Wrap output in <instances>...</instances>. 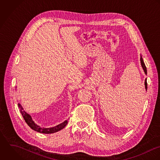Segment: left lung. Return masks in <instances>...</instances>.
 I'll list each match as a JSON object with an SVG mask.
<instances>
[{
    "instance_id": "8db88e82",
    "label": "left lung",
    "mask_w": 160,
    "mask_h": 160,
    "mask_svg": "<svg viewBox=\"0 0 160 160\" xmlns=\"http://www.w3.org/2000/svg\"><path fill=\"white\" fill-rule=\"evenodd\" d=\"M140 62H141V65H142V68H143V70H144L145 73L147 75V67H146V66H145V63H144V62H143V59H142V56H140ZM145 90H146V91H147V78H145Z\"/></svg>"
}]
</instances>
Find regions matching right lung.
I'll list each match as a JSON object with an SVG mask.
<instances>
[{
    "label": "right lung",
    "instance_id": "obj_1",
    "mask_svg": "<svg viewBox=\"0 0 160 160\" xmlns=\"http://www.w3.org/2000/svg\"><path fill=\"white\" fill-rule=\"evenodd\" d=\"M18 108L20 109V112L24 119V120L25 121V122H27V124L29 126V127L31 128L32 130L40 132V133H55L56 132H58L61 130H62V128H64L66 125L68 123V120H65L62 123L54 126L53 128H41L40 126H39L38 125H37L33 121H32V118L31 117V116L27 113L24 110L23 108H22V106H21V104L20 103L18 104Z\"/></svg>",
    "mask_w": 160,
    "mask_h": 160
}]
</instances>
